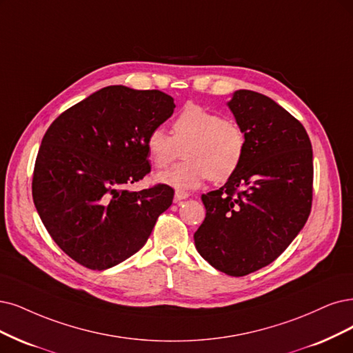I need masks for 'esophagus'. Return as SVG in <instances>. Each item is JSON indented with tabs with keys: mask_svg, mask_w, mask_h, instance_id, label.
Wrapping results in <instances>:
<instances>
[{
	"mask_svg": "<svg viewBox=\"0 0 353 353\" xmlns=\"http://www.w3.org/2000/svg\"><path fill=\"white\" fill-rule=\"evenodd\" d=\"M189 196H190V194H189L188 192H183V190H176V192H174V201H176V202L188 199Z\"/></svg>",
	"mask_w": 353,
	"mask_h": 353,
	"instance_id": "1",
	"label": "esophagus"
}]
</instances>
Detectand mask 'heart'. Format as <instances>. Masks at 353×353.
Segmentation results:
<instances>
[{
  "mask_svg": "<svg viewBox=\"0 0 353 353\" xmlns=\"http://www.w3.org/2000/svg\"><path fill=\"white\" fill-rule=\"evenodd\" d=\"M147 151L157 168L172 164L185 148L177 167L155 174V181L176 190H190L212 181H225L237 172L245 154V134L232 119H223L196 104H189L172 125V137L155 128L147 137Z\"/></svg>",
  "mask_w": 353,
  "mask_h": 353,
  "instance_id": "obj_1",
  "label": "heart"
}]
</instances>
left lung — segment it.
Returning a JSON list of instances; mask_svg holds the SVG:
<instances>
[{"mask_svg": "<svg viewBox=\"0 0 353 353\" xmlns=\"http://www.w3.org/2000/svg\"><path fill=\"white\" fill-rule=\"evenodd\" d=\"M227 106L245 134V154L223 188L202 194L206 216L193 239L211 266L244 276L272 263L305 225L312 150L304 126L270 97L237 90Z\"/></svg>", "mask_w": 353, "mask_h": 353, "instance_id": "8db88e82", "label": "left lung"}]
</instances>
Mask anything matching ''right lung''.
Returning <instances> with one entry per match:
<instances>
[{"instance_id":"1","label":"right lung","mask_w":353,"mask_h":353,"mask_svg":"<svg viewBox=\"0 0 353 353\" xmlns=\"http://www.w3.org/2000/svg\"><path fill=\"white\" fill-rule=\"evenodd\" d=\"M159 90L109 85L74 104L46 130L34 164L32 193L50 237L80 265L104 270L147 243L173 202L157 185L125 190L150 173L147 137L173 114Z\"/></svg>"}]
</instances>
